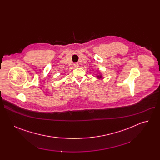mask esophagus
I'll use <instances>...</instances> for the list:
<instances>
[{
	"label": "esophagus",
	"mask_w": 160,
	"mask_h": 160,
	"mask_svg": "<svg viewBox=\"0 0 160 160\" xmlns=\"http://www.w3.org/2000/svg\"><path fill=\"white\" fill-rule=\"evenodd\" d=\"M73 66H74L75 68H78V67L79 66V64H78V63H74V64H73Z\"/></svg>",
	"instance_id": "34e87169"
}]
</instances>
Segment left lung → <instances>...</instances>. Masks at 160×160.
I'll return each mask as SVG.
<instances>
[{"mask_svg": "<svg viewBox=\"0 0 160 160\" xmlns=\"http://www.w3.org/2000/svg\"><path fill=\"white\" fill-rule=\"evenodd\" d=\"M97 77H98V78H102V75L100 74V75H98V76H97Z\"/></svg>", "mask_w": 160, "mask_h": 160, "instance_id": "obj_1", "label": "left lung"}]
</instances>
